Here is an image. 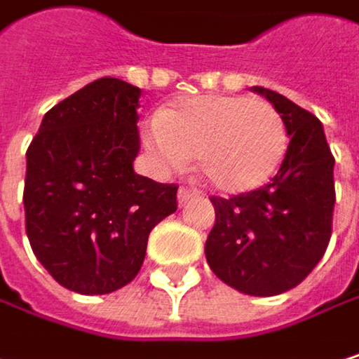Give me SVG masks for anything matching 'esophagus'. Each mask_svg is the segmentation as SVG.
<instances>
[{
	"label": "esophagus",
	"instance_id": "obj_1",
	"mask_svg": "<svg viewBox=\"0 0 359 359\" xmlns=\"http://www.w3.org/2000/svg\"><path fill=\"white\" fill-rule=\"evenodd\" d=\"M194 198H200V191L198 189H194V187H181V189H178V204H181V206L187 204Z\"/></svg>",
	"mask_w": 359,
	"mask_h": 359
}]
</instances>
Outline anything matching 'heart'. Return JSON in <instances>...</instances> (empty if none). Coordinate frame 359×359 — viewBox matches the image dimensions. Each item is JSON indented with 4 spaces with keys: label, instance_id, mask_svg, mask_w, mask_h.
<instances>
[{
    "label": "heart",
    "instance_id": "1",
    "mask_svg": "<svg viewBox=\"0 0 359 359\" xmlns=\"http://www.w3.org/2000/svg\"><path fill=\"white\" fill-rule=\"evenodd\" d=\"M144 144L163 165H183L198 155L206 181L223 194L263 187L288 151L280 111L250 96H194L176 102L144 126Z\"/></svg>",
    "mask_w": 359,
    "mask_h": 359
}]
</instances>
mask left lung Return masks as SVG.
<instances>
[{
  "instance_id": "obj_1",
  "label": "left lung",
  "mask_w": 359,
  "mask_h": 359,
  "mask_svg": "<svg viewBox=\"0 0 359 359\" xmlns=\"http://www.w3.org/2000/svg\"><path fill=\"white\" fill-rule=\"evenodd\" d=\"M284 117L288 151L265 187L210 202L206 240L210 269L231 288L273 297L299 286L324 257L332 236L334 155L320 119L286 96L255 86Z\"/></svg>"
}]
</instances>
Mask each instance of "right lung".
<instances>
[{
  "mask_svg": "<svg viewBox=\"0 0 359 359\" xmlns=\"http://www.w3.org/2000/svg\"><path fill=\"white\" fill-rule=\"evenodd\" d=\"M140 88L100 77L52 107L27 149L25 227L65 288L109 294L142 267L151 229L176 212V183L134 172Z\"/></svg>",
  "mask_w": 359,
  "mask_h": 359,
  "instance_id": "add662e5",
  "label": "right lung"
}]
</instances>
